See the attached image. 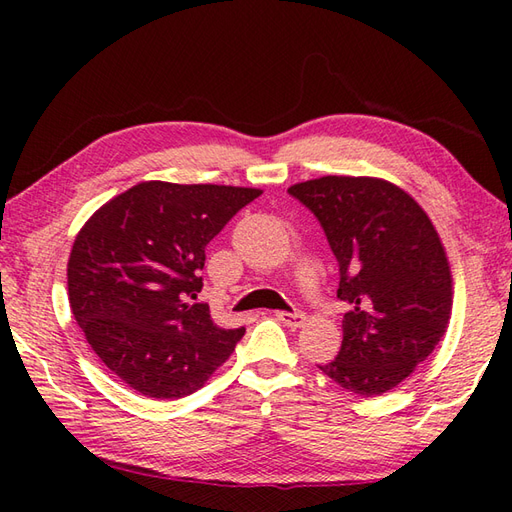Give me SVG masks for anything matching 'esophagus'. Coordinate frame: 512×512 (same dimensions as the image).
<instances>
[{
	"label": "esophagus",
	"instance_id": "34e87169",
	"mask_svg": "<svg viewBox=\"0 0 512 512\" xmlns=\"http://www.w3.org/2000/svg\"><path fill=\"white\" fill-rule=\"evenodd\" d=\"M275 317H277L279 323H284L286 328H290V330H297V328H301L303 323H306V314L299 312V310H292V312L281 310V312L275 314Z\"/></svg>",
	"mask_w": 512,
	"mask_h": 512
}]
</instances>
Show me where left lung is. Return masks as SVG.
Returning a JSON list of instances; mask_svg holds the SVG:
<instances>
[{
    "label": "left lung",
    "mask_w": 512,
    "mask_h": 512,
    "mask_svg": "<svg viewBox=\"0 0 512 512\" xmlns=\"http://www.w3.org/2000/svg\"><path fill=\"white\" fill-rule=\"evenodd\" d=\"M288 193L319 220L339 262L336 297L350 306L341 350L319 369L352 394H385L436 350L451 319L436 228L411 195L378 178L325 176Z\"/></svg>",
    "instance_id": "1"
}]
</instances>
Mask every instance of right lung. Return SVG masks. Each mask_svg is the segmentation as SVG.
Masks as SVG:
<instances>
[{"mask_svg":"<svg viewBox=\"0 0 512 512\" xmlns=\"http://www.w3.org/2000/svg\"><path fill=\"white\" fill-rule=\"evenodd\" d=\"M259 189L140 182L103 204L74 239L68 297L107 369L143 396L193 394L246 328L215 325L202 290L204 248Z\"/></svg>","mask_w":512,"mask_h":512,"instance_id":"obj_1","label":"right lung"}]
</instances>
